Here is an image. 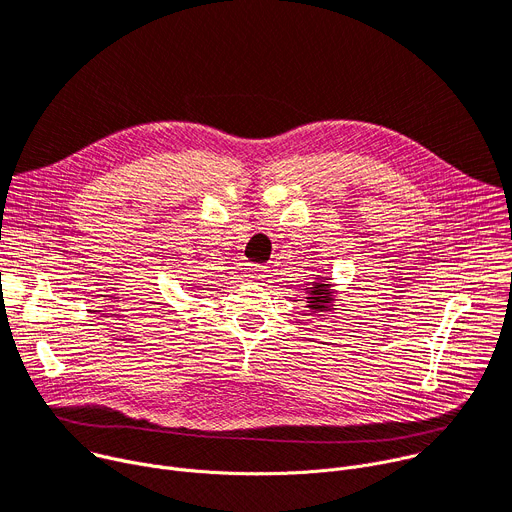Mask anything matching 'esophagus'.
Wrapping results in <instances>:
<instances>
[{
	"mask_svg": "<svg viewBox=\"0 0 512 512\" xmlns=\"http://www.w3.org/2000/svg\"><path fill=\"white\" fill-rule=\"evenodd\" d=\"M265 271H267L265 265H247L245 267V273L251 282H261L265 277Z\"/></svg>",
	"mask_w": 512,
	"mask_h": 512,
	"instance_id": "34e87169",
	"label": "esophagus"
}]
</instances>
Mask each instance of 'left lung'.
<instances>
[{
  "label": "left lung",
  "mask_w": 512,
  "mask_h": 512,
  "mask_svg": "<svg viewBox=\"0 0 512 512\" xmlns=\"http://www.w3.org/2000/svg\"><path fill=\"white\" fill-rule=\"evenodd\" d=\"M327 277H314V282L308 284L306 290V308L310 312H331L335 306L333 284L324 282Z\"/></svg>",
  "instance_id": "left-lung-1"
}]
</instances>
